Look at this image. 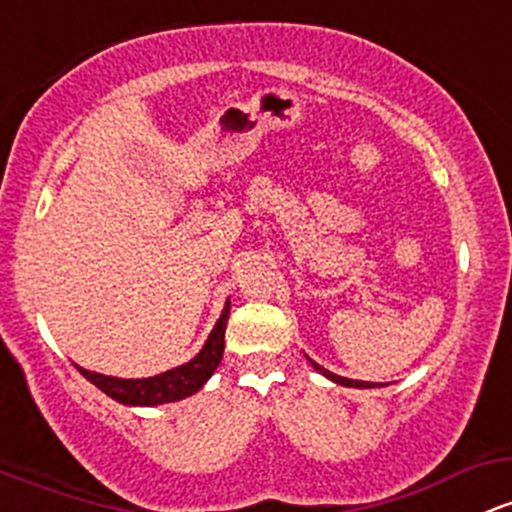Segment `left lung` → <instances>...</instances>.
I'll return each mask as SVG.
<instances>
[{
    "label": "left lung",
    "mask_w": 512,
    "mask_h": 512,
    "mask_svg": "<svg viewBox=\"0 0 512 512\" xmlns=\"http://www.w3.org/2000/svg\"><path fill=\"white\" fill-rule=\"evenodd\" d=\"M306 359L313 364V369H316L318 374H323L325 379L335 381V384H340V386H350V389H379V386H384V384H374V381H357V379H347V376H338V374L328 372L325 367H320V364L313 362V359L308 355H306Z\"/></svg>",
    "instance_id": "left-lung-1"
}]
</instances>
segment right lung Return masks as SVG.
<instances>
[{
	"mask_svg": "<svg viewBox=\"0 0 512 512\" xmlns=\"http://www.w3.org/2000/svg\"><path fill=\"white\" fill-rule=\"evenodd\" d=\"M228 316L230 299L223 306L221 318L213 325L204 347L196 352V357L179 364V367L167 369L162 374L148 376V379H119V376L89 372V369L80 367V364H75V367L84 379L92 381L99 391H104L106 396L123 403V406H162V403L182 401V398L194 396L211 379L218 364H221L223 347H226V340L223 338H226Z\"/></svg>",
	"mask_w": 512,
	"mask_h": 512,
	"instance_id": "obj_1",
	"label": "right lung"
}]
</instances>
